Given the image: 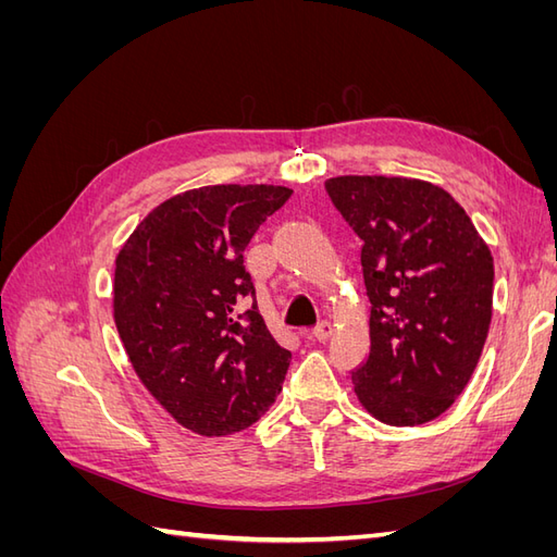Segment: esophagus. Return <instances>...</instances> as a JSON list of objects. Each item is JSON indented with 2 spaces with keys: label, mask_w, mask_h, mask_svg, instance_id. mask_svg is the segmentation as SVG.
Returning a JSON list of instances; mask_svg holds the SVG:
<instances>
[{
  "label": "esophagus",
  "mask_w": 557,
  "mask_h": 557,
  "mask_svg": "<svg viewBox=\"0 0 557 557\" xmlns=\"http://www.w3.org/2000/svg\"><path fill=\"white\" fill-rule=\"evenodd\" d=\"M330 334H332V325H330V323H318V325L311 330V336H313L315 342H325Z\"/></svg>",
  "instance_id": "1"
}]
</instances>
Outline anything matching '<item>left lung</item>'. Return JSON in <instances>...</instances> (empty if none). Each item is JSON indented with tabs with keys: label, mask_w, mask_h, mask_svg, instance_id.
<instances>
[{
	"label": "left lung",
	"mask_w": 557,
	"mask_h": 557,
	"mask_svg": "<svg viewBox=\"0 0 557 557\" xmlns=\"http://www.w3.org/2000/svg\"><path fill=\"white\" fill-rule=\"evenodd\" d=\"M358 234L369 352L352 369L362 407L385 425L442 416L474 374L493 315V256L440 185L399 176L325 181Z\"/></svg>",
	"instance_id": "1"
}]
</instances>
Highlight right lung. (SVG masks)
Listing matches in <instances>:
<instances>
[{"mask_svg":"<svg viewBox=\"0 0 557 557\" xmlns=\"http://www.w3.org/2000/svg\"><path fill=\"white\" fill-rule=\"evenodd\" d=\"M283 185H207L162 201L115 258L113 318L134 372L176 423L246 430L272 407L290 350L269 334L244 267Z\"/></svg>","mask_w":557,"mask_h":557,"instance_id":"add662e5","label":"right lung"}]
</instances>
